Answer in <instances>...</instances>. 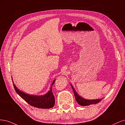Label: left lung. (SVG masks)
<instances>
[{
    "label": "left lung",
    "instance_id": "obj_1",
    "mask_svg": "<svg viewBox=\"0 0 125 125\" xmlns=\"http://www.w3.org/2000/svg\"><path fill=\"white\" fill-rule=\"evenodd\" d=\"M72 88H73V90L74 94V95L75 99L77 101V103L79 104V105H82V106H87V105H91V104H95L97 103L100 102L101 101V99H97V100H86L84 99L83 98H82L81 96H79L77 94V92L75 91V90L74 89V88L71 85Z\"/></svg>",
    "mask_w": 125,
    "mask_h": 125
}]
</instances>
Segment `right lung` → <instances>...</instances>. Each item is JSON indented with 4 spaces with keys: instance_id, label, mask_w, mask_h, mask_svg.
I'll return each mask as SVG.
<instances>
[{
    "instance_id": "1",
    "label": "right lung",
    "mask_w": 125,
    "mask_h": 125,
    "mask_svg": "<svg viewBox=\"0 0 125 125\" xmlns=\"http://www.w3.org/2000/svg\"><path fill=\"white\" fill-rule=\"evenodd\" d=\"M54 82L55 80L52 83L50 90L47 94L42 96L26 94L19 90L15 84H13V87L17 93L30 105L40 108H50L53 107L55 104L54 96L52 91V86L53 85Z\"/></svg>"
}]
</instances>
